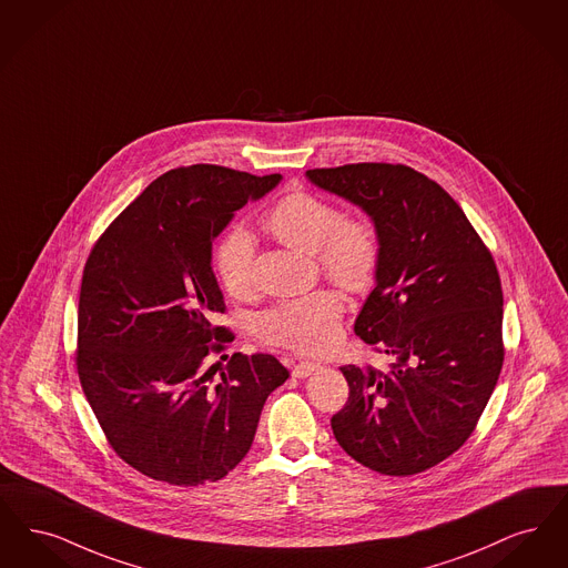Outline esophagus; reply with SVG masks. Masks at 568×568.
I'll use <instances>...</instances> for the list:
<instances>
[{
	"label": "esophagus",
	"instance_id": "34e87169",
	"mask_svg": "<svg viewBox=\"0 0 568 568\" xmlns=\"http://www.w3.org/2000/svg\"><path fill=\"white\" fill-rule=\"evenodd\" d=\"M318 369H322L321 363H314V361H301V363H296L295 369H293V375L298 377V379H303V377H307V375H312V373H316Z\"/></svg>",
	"mask_w": 568,
	"mask_h": 568
}]
</instances>
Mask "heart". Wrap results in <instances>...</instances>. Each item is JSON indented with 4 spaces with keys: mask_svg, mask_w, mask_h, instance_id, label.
Segmentation results:
<instances>
[{
    "mask_svg": "<svg viewBox=\"0 0 568 568\" xmlns=\"http://www.w3.org/2000/svg\"><path fill=\"white\" fill-rule=\"evenodd\" d=\"M263 226L286 246L314 252L322 272L352 293L369 291L379 272L382 246L377 231L365 219L342 216L335 205L305 191L277 199ZM214 272L233 298L254 291V242L244 226L224 233L214 250ZM344 314L333 291L282 301L258 316V335L275 346L322 352L337 342Z\"/></svg>",
    "mask_w": 568,
    "mask_h": 568,
    "instance_id": "1",
    "label": "heart"
}]
</instances>
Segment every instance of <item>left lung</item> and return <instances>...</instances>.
I'll use <instances>...</instances> for the list:
<instances>
[{
	"mask_svg": "<svg viewBox=\"0 0 568 568\" xmlns=\"http://www.w3.org/2000/svg\"><path fill=\"white\" fill-rule=\"evenodd\" d=\"M358 205L382 246L354 333L390 369L346 365L349 396L331 418L337 444L382 475H416L465 444L503 369V291L490 250L460 205L407 165L305 173Z\"/></svg>",
	"mask_w": 568,
	"mask_h": 568,
	"instance_id": "left-lung-1",
	"label": "left lung"
}]
</instances>
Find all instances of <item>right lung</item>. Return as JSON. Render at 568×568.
Masks as SVG:
<instances>
[{"instance_id":"right-lung-1","label":"right lung","mask_w":568,"mask_h":568,"mask_svg":"<svg viewBox=\"0 0 568 568\" xmlns=\"http://www.w3.org/2000/svg\"><path fill=\"white\" fill-rule=\"evenodd\" d=\"M280 180L219 165L163 173L89 254L78 377L112 449L156 481L201 486L235 469L267 396L288 379L272 354H233L219 382L221 363L207 367L233 342L229 328L214 326L224 298L212 244Z\"/></svg>"}]
</instances>
